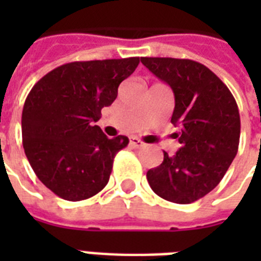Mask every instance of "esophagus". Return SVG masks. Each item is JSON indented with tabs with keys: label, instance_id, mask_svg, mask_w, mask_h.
<instances>
[{
	"label": "esophagus",
	"instance_id": "1",
	"mask_svg": "<svg viewBox=\"0 0 261 261\" xmlns=\"http://www.w3.org/2000/svg\"><path fill=\"white\" fill-rule=\"evenodd\" d=\"M130 145L133 147H137V149L145 146V143H143L142 141H141V139L137 138V137H131V138H130Z\"/></svg>",
	"mask_w": 261,
	"mask_h": 261
}]
</instances>
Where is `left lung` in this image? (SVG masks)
Listing matches in <instances>:
<instances>
[{"label": "left lung", "mask_w": 261, "mask_h": 261, "mask_svg": "<svg viewBox=\"0 0 261 261\" xmlns=\"http://www.w3.org/2000/svg\"><path fill=\"white\" fill-rule=\"evenodd\" d=\"M141 62L174 94L171 122L180 127L181 147L149 169L151 190L165 200L188 204L203 198L222 180L240 142V112L229 88L191 59L141 58Z\"/></svg>", "instance_id": "obj_1"}]
</instances>
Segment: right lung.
<instances>
[{
  "label": "right lung",
  "mask_w": 261,
  "mask_h": 261,
  "mask_svg": "<svg viewBox=\"0 0 261 261\" xmlns=\"http://www.w3.org/2000/svg\"><path fill=\"white\" fill-rule=\"evenodd\" d=\"M138 63V57L66 63L39 80L27 96L24 151L39 180L59 198L79 202L107 186L115 155L128 138L110 139L94 122Z\"/></svg>",
  "instance_id": "right-lung-1"
}]
</instances>
